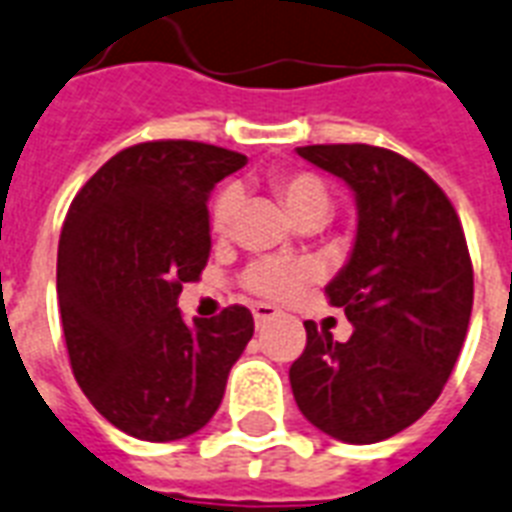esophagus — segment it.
Segmentation results:
<instances>
[{
	"label": "esophagus",
	"instance_id": "1",
	"mask_svg": "<svg viewBox=\"0 0 512 512\" xmlns=\"http://www.w3.org/2000/svg\"><path fill=\"white\" fill-rule=\"evenodd\" d=\"M280 318V310L277 307H272V304H253V320H256V326H264V323H269V320Z\"/></svg>",
	"mask_w": 512,
	"mask_h": 512
}]
</instances>
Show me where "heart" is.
<instances>
[{"instance_id":"1","label":"heart","mask_w":512,"mask_h":512,"mask_svg":"<svg viewBox=\"0 0 512 512\" xmlns=\"http://www.w3.org/2000/svg\"><path fill=\"white\" fill-rule=\"evenodd\" d=\"M272 189L283 205L291 211L296 221L307 216H328L331 211V197H328L326 184L312 173H275L272 176ZM240 211V189L237 186H224L211 205V229L216 235H229L235 224V216ZM318 277V267L312 261L301 259H267L253 261L245 269L243 285L251 293L269 301H291L296 299L307 285Z\"/></svg>"}]
</instances>
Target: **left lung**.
Here are the masks:
<instances>
[{"label":"left lung","mask_w":512,"mask_h":512,"mask_svg":"<svg viewBox=\"0 0 512 512\" xmlns=\"http://www.w3.org/2000/svg\"><path fill=\"white\" fill-rule=\"evenodd\" d=\"M299 157L355 192L350 261L326 285L352 336L307 320L291 390L312 425L344 443H376L414 425L441 395L473 310V264L443 189L406 157L368 144L299 146Z\"/></svg>","instance_id":"obj_1"}]
</instances>
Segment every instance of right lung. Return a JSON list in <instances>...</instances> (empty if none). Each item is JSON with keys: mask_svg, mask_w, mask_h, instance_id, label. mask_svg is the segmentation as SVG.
<instances>
[{"mask_svg": "<svg viewBox=\"0 0 512 512\" xmlns=\"http://www.w3.org/2000/svg\"><path fill=\"white\" fill-rule=\"evenodd\" d=\"M245 154L200 141H146L98 168L71 202L58 243V307L74 379L117 430L165 443L221 406L253 336L232 304L189 326L184 283L211 256L208 197Z\"/></svg>", "mask_w": 512, "mask_h": 512, "instance_id": "obj_1", "label": "right lung"}]
</instances>
